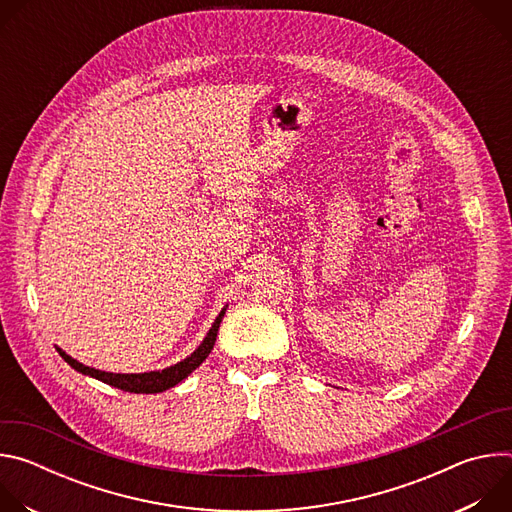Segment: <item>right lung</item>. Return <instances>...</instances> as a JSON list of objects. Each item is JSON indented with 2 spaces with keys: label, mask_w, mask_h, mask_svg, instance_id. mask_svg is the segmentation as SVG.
Instances as JSON below:
<instances>
[{
  "label": "right lung",
  "mask_w": 512,
  "mask_h": 512,
  "mask_svg": "<svg viewBox=\"0 0 512 512\" xmlns=\"http://www.w3.org/2000/svg\"><path fill=\"white\" fill-rule=\"evenodd\" d=\"M225 310L218 314V318L214 320L212 328L208 330L206 338L202 340V344L188 356L184 358L182 362L174 364V367H168L164 371H152V373H139V375H117V373H105V371H97V369H91V367H85V364H81L79 360H75L72 356H68L66 352H62L60 348H56L60 352V356L70 364L72 369L83 373V375H89L93 379H99L111 387H117L121 391H127V393H162L174 385H178L180 381H184L194 369H198L200 364L204 362V358L210 354L212 346H214V340H216V334H218V326H221L223 322V316H225Z\"/></svg>",
  "instance_id": "right-lung-1"
}]
</instances>
